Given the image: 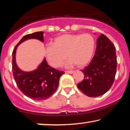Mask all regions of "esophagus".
<instances>
[{
    "label": "esophagus",
    "instance_id": "esophagus-1",
    "mask_svg": "<svg viewBox=\"0 0 130 130\" xmlns=\"http://www.w3.org/2000/svg\"><path fill=\"white\" fill-rule=\"evenodd\" d=\"M73 73H74V71H72V70L66 71V73H68V74H73Z\"/></svg>",
    "mask_w": 130,
    "mask_h": 130
}]
</instances>
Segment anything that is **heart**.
Listing matches in <instances>:
<instances>
[{
  "label": "heart",
  "mask_w": 130,
  "mask_h": 130,
  "mask_svg": "<svg viewBox=\"0 0 130 130\" xmlns=\"http://www.w3.org/2000/svg\"><path fill=\"white\" fill-rule=\"evenodd\" d=\"M94 48V39L90 34H64L56 37L53 44L46 47V54L48 63L53 67L60 66L66 56L70 59L69 66L76 64L82 67L91 60Z\"/></svg>",
  "instance_id": "1"
}]
</instances>
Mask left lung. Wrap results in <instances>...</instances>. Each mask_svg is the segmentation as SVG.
<instances>
[{"label": "left lung", "mask_w": 130, "mask_h": 130, "mask_svg": "<svg viewBox=\"0 0 130 130\" xmlns=\"http://www.w3.org/2000/svg\"><path fill=\"white\" fill-rule=\"evenodd\" d=\"M117 64L115 46L102 34L97 39L96 50L91 61L82 70L84 77L77 84L78 88L90 97L103 95L113 84Z\"/></svg>", "instance_id": "1"}]
</instances>
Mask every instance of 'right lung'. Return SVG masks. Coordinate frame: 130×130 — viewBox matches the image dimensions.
<instances>
[{
  "mask_svg": "<svg viewBox=\"0 0 130 130\" xmlns=\"http://www.w3.org/2000/svg\"><path fill=\"white\" fill-rule=\"evenodd\" d=\"M43 31L24 36L15 46L12 53L13 74L17 86L26 96L35 100H44L53 94L57 89L60 77L64 72L49 66L44 59L35 70L24 71L16 62V53L19 45L29 39L44 42Z\"/></svg>",
  "mask_w": 130,
  "mask_h": 130,
  "instance_id": "obj_1",
  "label": "right lung"
}]
</instances>
